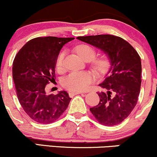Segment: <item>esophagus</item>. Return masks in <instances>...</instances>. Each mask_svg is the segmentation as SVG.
Returning <instances> with one entry per match:
<instances>
[{
  "label": "esophagus",
  "mask_w": 157,
  "mask_h": 157,
  "mask_svg": "<svg viewBox=\"0 0 157 157\" xmlns=\"http://www.w3.org/2000/svg\"><path fill=\"white\" fill-rule=\"evenodd\" d=\"M80 94H82V93L79 92V91H73V92H69V93H68V94H69L70 97H72L75 96V95Z\"/></svg>",
  "instance_id": "34e87169"
}]
</instances>
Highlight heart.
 <instances>
[{
  "label": "heart",
  "instance_id": "obj_1",
  "mask_svg": "<svg viewBox=\"0 0 157 157\" xmlns=\"http://www.w3.org/2000/svg\"><path fill=\"white\" fill-rule=\"evenodd\" d=\"M77 53L86 61L92 60L96 55V50L87 44L79 45L76 48ZM64 52H61L56 60V68L60 71L64 66ZM94 69L99 72H103L109 66L107 57H101L93 61ZM94 80V77L89 72L80 71L72 72L68 75L63 80V86L66 89L71 91H82L89 87Z\"/></svg>",
  "mask_w": 157,
  "mask_h": 157
}]
</instances>
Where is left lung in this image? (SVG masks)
Instances as JSON below:
<instances>
[{
	"label": "left lung",
	"instance_id": "8db88e82",
	"mask_svg": "<svg viewBox=\"0 0 157 157\" xmlns=\"http://www.w3.org/2000/svg\"><path fill=\"white\" fill-rule=\"evenodd\" d=\"M77 39L100 48L109 57L111 67L99 85L107 92L97 94L100 102L90 111L102 125H118L129 116L137 102L142 82L140 55L128 42L114 35L82 36Z\"/></svg>",
	"mask_w": 157,
	"mask_h": 157
}]
</instances>
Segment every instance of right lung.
I'll use <instances>...</instances> for the list:
<instances>
[{
  "label": "right lung",
  "instance_id": "add662e5",
  "mask_svg": "<svg viewBox=\"0 0 157 157\" xmlns=\"http://www.w3.org/2000/svg\"><path fill=\"white\" fill-rule=\"evenodd\" d=\"M74 39L35 37L28 41L15 56L12 77L17 98L27 115L38 123L56 121L71 101L66 91L48 94L46 86L50 81H55L56 60L60 49Z\"/></svg>",
  "mask_w": 157,
  "mask_h": 157
}]
</instances>
